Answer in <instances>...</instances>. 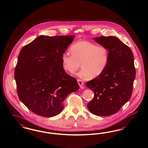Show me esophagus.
Returning <instances> with one entry per match:
<instances>
[{"mask_svg": "<svg viewBox=\"0 0 148 148\" xmlns=\"http://www.w3.org/2000/svg\"><path fill=\"white\" fill-rule=\"evenodd\" d=\"M77 83H78L79 85L80 86V87L82 89H83V88H84V86H83L84 83H83V81L81 80H80V79H77Z\"/></svg>", "mask_w": 148, "mask_h": 148, "instance_id": "1", "label": "esophagus"}]
</instances>
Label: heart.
I'll list each match as a JSON object with an SVG mask.
<instances>
[{
    "label": "heart",
    "instance_id": "b5f03b06",
    "mask_svg": "<svg viewBox=\"0 0 148 148\" xmlns=\"http://www.w3.org/2000/svg\"><path fill=\"white\" fill-rule=\"evenodd\" d=\"M71 54L64 53L62 56L63 69L71 74L79 68L77 73L82 79L100 75L106 68L109 61V51L106 47L97 46L88 41H78L71 45Z\"/></svg>",
    "mask_w": 148,
    "mask_h": 148
}]
</instances>
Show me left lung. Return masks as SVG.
I'll return each mask as SVG.
<instances>
[{
    "mask_svg": "<svg viewBox=\"0 0 148 148\" xmlns=\"http://www.w3.org/2000/svg\"><path fill=\"white\" fill-rule=\"evenodd\" d=\"M93 40L109 51V61L100 75L86 82L94 92L87 105L89 111L99 116L117 112L130 99L136 77L134 56L130 48L114 36H101Z\"/></svg>",
    "mask_w": 148,
    "mask_h": 148,
    "instance_id": "left-lung-1",
    "label": "left lung"
}]
</instances>
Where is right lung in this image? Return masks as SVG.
<instances>
[{"label": "right lung", "instance_id": "1", "mask_svg": "<svg viewBox=\"0 0 148 148\" xmlns=\"http://www.w3.org/2000/svg\"><path fill=\"white\" fill-rule=\"evenodd\" d=\"M74 37L40 36L18 54L14 75L18 97L36 114H59L67 96L79 89L77 79L65 73L62 64V56Z\"/></svg>", "mask_w": 148, "mask_h": 148}]
</instances>
